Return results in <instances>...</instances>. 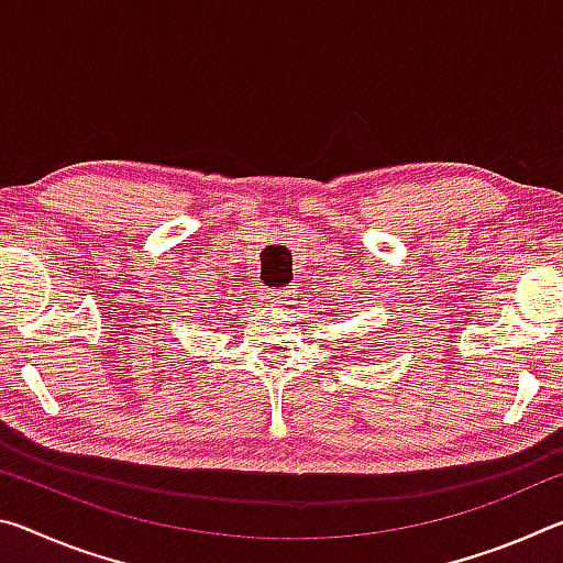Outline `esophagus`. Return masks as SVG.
<instances>
[{"mask_svg": "<svg viewBox=\"0 0 563 563\" xmlns=\"http://www.w3.org/2000/svg\"><path fill=\"white\" fill-rule=\"evenodd\" d=\"M295 285H288V288H280V290H275V300L278 302H283V305H292L295 302Z\"/></svg>", "mask_w": 563, "mask_h": 563, "instance_id": "34e87169", "label": "esophagus"}]
</instances>
